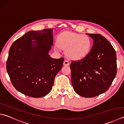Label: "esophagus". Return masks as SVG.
Segmentation results:
<instances>
[{
  "instance_id": "obj_1",
  "label": "esophagus",
  "mask_w": 124,
  "mask_h": 124,
  "mask_svg": "<svg viewBox=\"0 0 124 124\" xmlns=\"http://www.w3.org/2000/svg\"><path fill=\"white\" fill-rule=\"evenodd\" d=\"M63 65H65V66H68V65H69V62L67 60H64L63 62Z\"/></svg>"
}]
</instances>
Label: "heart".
Returning <instances> with one entry per match:
<instances>
[{"label":"heart","instance_id":"heart-1","mask_svg":"<svg viewBox=\"0 0 124 124\" xmlns=\"http://www.w3.org/2000/svg\"><path fill=\"white\" fill-rule=\"evenodd\" d=\"M93 41L90 36L82 34L65 32L61 34L54 49L60 52L61 48L65 49V54L69 59L81 60L88 56L91 50Z\"/></svg>","mask_w":124,"mask_h":124}]
</instances>
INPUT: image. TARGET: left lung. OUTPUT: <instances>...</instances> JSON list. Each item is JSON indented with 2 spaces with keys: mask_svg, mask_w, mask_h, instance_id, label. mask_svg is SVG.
I'll return each mask as SVG.
<instances>
[{
  "mask_svg": "<svg viewBox=\"0 0 124 124\" xmlns=\"http://www.w3.org/2000/svg\"><path fill=\"white\" fill-rule=\"evenodd\" d=\"M88 35L93 41L89 54L70 64L71 83L75 91L88 98L107 91L117 74V56L110 42L98 34Z\"/></svg>",
  "mask_w": 124,
  "mask_h": 124,
  "instance_id": "1",
  "label": "left lung"
}]
</instances>
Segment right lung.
<instances>
[{"label": "right lung", "mask_w": 124, "mask_h": 124, "mask_svg": "<svg viewBox=\"0 0 124 124\" xmlns=\"http://www.w3.org/2000/svg\"><path fill=\"white\" fill-rule=\"evenodd\" d=\"M53 29L31 31L14 41L8 53L6 69L13 86L34 98L49 93L64 58L48 54L53 45Z\"/></svg>", "instance_id": "right-lung-1"}]
</instances>
